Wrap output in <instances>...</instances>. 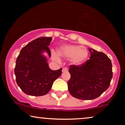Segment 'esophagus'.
Instances as JSON below:
<instances>
[{"label":"esophagus","mask_w":125,"mask_h":125,"mask_svg":"<svg viewBox=\"0 0 125 125\" xmlns=\"http://www.w3.org/2000/svg\"><path fill=\"white\" fill-rule=\"evenodd\" d=\"M68 69L67 68H62V72H68Z\"/></svg>","instance_id":"1"}]
</instances>
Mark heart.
Masks as SVG:
<instances>
[{
    "instance_id": "obj_1",
    "label": "heart",
    "mask_w": 125,
    "mask_h": 125,
    "mask_svg": "<svg viewBox=\"0 0 125 125\" xmlns=\"http://www.w3.org/2000/svg\"><path fill=\"white\" fill-rule=\"evenodd\" d=\"M51 56L52 59L55 61L60 60V56L69 58L70 61L73 64L80 65L85 62L88 58V52L83 47L72 44H64L58 48L57 53L54 51H52Z\"/></svg>"
}]
</instances>
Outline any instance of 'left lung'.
Here are the masks:
<instances>
[{
  "label": "left lung",
  "instance_id": "left-lung-1",
  "mask_svg": "<svg viewBox=\"0 0 125 125\" xmlns=\"http://www.w3.org/2000/svg\"><path fill=\"white\" fill-rule=\"evenodd\" d=\"M90 59L78 66H70L68 90L73 97L93 100L108 89L113 77L110 59L104 53L89 48Z\"/></svg>",
  "mask_w": 125,
  "mask_h": 125
}]
</instances>
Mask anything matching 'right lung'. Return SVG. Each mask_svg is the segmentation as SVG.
I'll return each instance as SVG.
<instances>
[{
  "mask_svg": "<svg viewBox=\"0 0 125 125\" xmlns=\"http://www.w3.org/2000/svg\"><path fill=\"white\" fill-rule=\"evenodd\" d=\"M52 37H41L32 41L21 49L16 61L15 74L16 83L22 91L32 96L45 95L53 83L61 75L62 68L53 71L49 67L47 52L51 57L48 48Z\"/></svg>",
  "mask_w": 125,
  "mask_h": 125,
  "instance_id": "add662e5",
  "label": "right lung"
}]
</instances>
